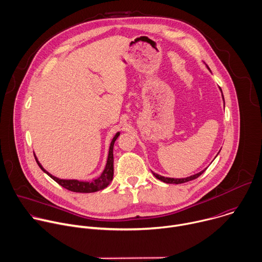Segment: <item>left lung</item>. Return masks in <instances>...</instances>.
Wrapping results in <instances>:
<instances>
[{
  "label": "left lung",
  "instance_id": "1",
  "mask_svg": "<svg viewBox=\"0 0 262 262\" xmlns=\"http://www.w3.org/2000/svg\"><path fill=\"white\" fill-rule=\"evenodd\" d=\"M209 69V68H208ZM220 90H221V92H222V89L220 88ZM222 97H223V100H224V96H223V93H222ZM219 155V154H217ZM206 169H204L203 171H201V172H199V173H197V174H194V175H192V176H189V177H185V178H170V177H165V176H162V175H159V174H157V173H154L152 172V174L156 176V178H158V179H160V180H162L163 182H165V183H175V184H179V183H183V182H188V181H191V180H194V179H196V178H198L204 171H205Z\"/></svg>",
  "mask_w": 262,
  "mask_h": 262
}]
</instances>
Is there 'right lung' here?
<instances>
[{
	"label": "right lung",
	"mask_w": 262,
	"mask_h": 262,
	"mask_svg": "<svg viewBox=\"0 0 262 262\" xmlns=\"http://www.w3.org/2000/svg\"><path fill=\"white\" fill-rule=\"evenodd\" d=\"M119 135H120V133L118 132L111 142L106 164H105V167H104L102 173L100 174V176L98 178L93 179L92 181H81V180H78V179H61V178H58V177L52 175L51 173H49L41 166L39 161L37 160L35 155H34V157H35V160H36L37 164H38V166L40 167V169L45 173H47L51 178H53L57 183L62 185L63 188H65L66 190L71 191V192H76V193H94V192H97V191H100V190H103L104 188H106V186L111 183L112 179H113V175H114L113 147H114V143L117 140V138L119 137Z\"/></svg>",
	"instance_id": "obj_1"
}]
</instances>
